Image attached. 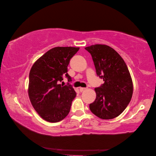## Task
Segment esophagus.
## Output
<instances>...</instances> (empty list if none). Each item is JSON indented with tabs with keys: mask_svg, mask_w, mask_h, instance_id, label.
Returning <instances> with one entry per match:
<instances>
[{
	"mask_svg": "<svg viewBox=\"0 0 156 156\" xmlns=\"http://www.w3.org/2000/svg\"><path fill=\"white\" fill-rule=\"evenodd\" d=\"M85 90H86V88H80V92H83V91H84Z\"/></svg>",
	"mask_w": 156,
	"mask_h": 156,
	"instance_id": "obj_1",
	"label": "esophagus"
}]
</instances>
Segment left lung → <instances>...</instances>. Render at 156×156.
<instances>
[{
	"label": "left lung",
	"mask_w": 156,
	"mask_h": 156,
	"mask_svg": "<svg viewBox=\"0 0 156 156\" xmlns=\"http://www.w3.org/2000/svg\"><path fill=\"white\" fill-rule=\"evenodd\" d=\"M90 53L96 73L104 83L95 88L96 99L89 107L102 119L119 116L131 101L133 86L131 74L123 58L113 48L95 44L85 48Z\"/></svg>",
	"instance_id": "left-lung-1"
}]
</instances>
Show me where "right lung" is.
<instances>
[{
  "mask_svg": "<svg viewBox=\"0 0 156 156\" xmlns=\"http://www.w3.org/2000/svg\"><path fill=\"white\" fill-rule=\"evenodd\" d=\"M79 50L80 48L75 47L53 48L32 66L28 95L35 111L45 121H61L70 112L76 93L70 85H61L58 82L64 75L71 81L67 67Z\"/></svg>",
  "mask_w": 156,
  "mask_h": 156,
  "instance_id": "right-lung-1",
  "label": "right lung"
}]
</instances>
